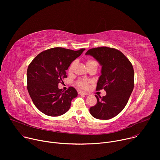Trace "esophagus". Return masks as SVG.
Returning <instances> with one entry per match:
<instances>
[{"label":"esophagus","mask_w":160,"mask_h":160,"mask_svg":"<svg viewBox=\"0 0 160 160\" xmlns=\"http://www.w3.org/2000/svg\"><path fill=\"white\" fill-rule=\"evenodd\" d=\"M78 94H79V95H88V93H87L86 92H81V91L78 92Z\"/></svg>","instance_id":"obj_1"}]
</instances>
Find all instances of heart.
Listing matches in <instances>:
<instances>
[{"label": "heart", "mask_w": 160, "mask_h": 160, "mask_svg": "<svg viewBox=\"0 0 160 160\" xmlns=\"http://www.w3.org/2000/svg\"><path fill=\"white\" fill-rule=\"evenodd\" d=\"M74 63H75V62H73L72 63L70 64V65L69 66L68 71H69L70 72H71L72 71ZM95 64L98 65L97 62L96 60H93V59H88L86 60V65H87V67H89L90 65H95ZM90 82V80H87V79H80L77 81L76 84L78 85V86L79 88H81V89H87L88 86H89Z\"/></svg>", "instance_id": "1"}]
</instances>
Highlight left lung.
<instances>
[{
  "instance_id": "8db88e82",
  "label": "left lung",
  "mask_w": 160,
  "mask_h": 160,
  "mask_svg": "<svg viewBox=\"0 0 160 160\" xmlns=\"http://www.w3.org/2000/svg\"><path fill=\"white\" fill-rule=\"evenodd\" d=\"M86 55L93 56L102 66L96 90L106 91L105 96L95 95L97 103L90 112L97 119H111L125 108L133 90L132 64L121 51L106 46L92 48Z\"/></svg>"
}]
</instances>
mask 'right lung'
<instances>
[{
	"label": "right lung",
	"instance_id": "obj_1",
	"mask_svg": "<svg viewBox=\"0 0 160 160\" xmlns=\"http://www.w3.org/2000/svg\"><path fill=\"white\" fill-rule=\"evenodd\" d=\"M84 49L51 48L40 52L29 64L27 90L35 107L44 114L59 116L70 109L78 92L72 86L63 92L58 84L67 78L66 70Z\"/></svg>",
	"mask_w": 160,
	"mask_h": 160
}]
</instances>
